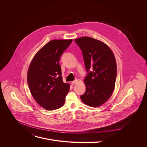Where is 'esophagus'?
Listing matches in <instances>:
<instances>
[{"instance_id": "34e87169", "label": "esophagus", "mask_w": 147, "mask_h": 147, "mask_svg": "<svg viewBox=\"0 0 147 147\" xmlns=\"http://www.w3.org/2000/svg\"><path fill=\"white\" fill-rule=\"evenodd\" d=\"M77 82H78V81H77V80L73 81H71V84H72V85H74V84H76Z\"/></svg>"}]
</instances>
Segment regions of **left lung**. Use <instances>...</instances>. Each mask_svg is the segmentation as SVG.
<instances>
[{
    "mask_svg": "<svg viewBox=\"0 0 147 147\" xmlns=\"http://www.w3.org/2000/svg\"><path fill=\"white\" fill-rule=\"evenodd\" d=\"M80 48L87 71L84 80L86 87L80 98L91 107H98L111 96L115 87L117 66L111 48L103 42L88 36L75 39Z\"/></svg>",
    "mask_w": 147,
    "mask_h": 147,
    "instance_id": "obj_1",
    "label": "left lung"
}]
</instances>
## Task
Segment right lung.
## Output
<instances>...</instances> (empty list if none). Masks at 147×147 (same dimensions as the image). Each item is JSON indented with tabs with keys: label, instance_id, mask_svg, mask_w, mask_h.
Returning <instances> with one entry per match:
<instances>
[{
	"label": "right lung",
	"instance_id": "1",
	"mask_svg": "<svg viewBox=\"0 0 147 147\" xmlns=\"http://www.w3.org/2000/svg\"><path fill=\"white\" fill-rule=\"evenodd\" d=\"M73 39H53L34 56L27 73L31 94L39 105L48 111L60 108L65 102L70 84L63 81L59 59Z\"/></svg>",
	"mask_w": 147,
	"mask_h": 147
}]
</instances>
